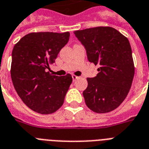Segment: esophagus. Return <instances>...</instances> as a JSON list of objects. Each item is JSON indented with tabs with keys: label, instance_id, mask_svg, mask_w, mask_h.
<instances>
[{
	"label": "esophagus",
	"instance_id": "34e87169",
	"mask_svg": "<svg viewBox=\"0 0 149 149\" xmlns=\"http://www.w3.org/2000/svg\"><path fill=\"white\" fill-rule=\"evenodd\" d=\"M72 80H73V81H76V80H77V79L79 78V77H77V76H76V75H74V74L72 75Z\"/></svg>",
	"mask_w": 149,
	"mask_h": 149
}]
</instances>
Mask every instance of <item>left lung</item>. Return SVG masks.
<instances>
[{
    "instance_id": "1",
    "label": "left lung",
    "mask_w": 149,
    "mask_h": 149,
    "mask_svg": "<svg viewBox=\"0 0 149 149\" xmlns=\"http://www.w3.org/2000/svg\"><path fill=\"white\" fill-rule=\"evenodd\" d=\"M85 46L87 58L99 65L94 78H87L83 92L86 106L93 112L108 113L127 97L134 75L132 48L127 37L113 28L99 26L74 31Z\"/></svg>"
}]
</instances>
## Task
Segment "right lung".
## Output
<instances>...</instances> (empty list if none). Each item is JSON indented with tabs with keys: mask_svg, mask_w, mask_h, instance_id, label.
Returning a JSON list of instances; mask_svg holds the SVG:
<instances>
[{
	"mask_svg": "<svg viewBox=\"0 0 149 149\" xmlns=\"http://www.w3.org/2000/svg\"><path fill=\"white\" fill-rule=\"evenodd\" d=\"M69 38V31L31 32L14 46L10 65L13 85L24 104L37 113H52L63 104L72 76L57 77L47 70Z\"/></svg>",
	"mask_w": 149,
	"mask_h": 149,
	"instance_id": "obj_1",
	"label": "right lung"
}]
</instances>
